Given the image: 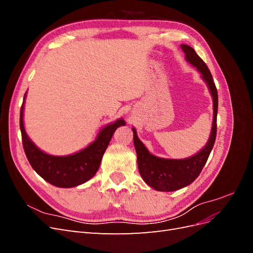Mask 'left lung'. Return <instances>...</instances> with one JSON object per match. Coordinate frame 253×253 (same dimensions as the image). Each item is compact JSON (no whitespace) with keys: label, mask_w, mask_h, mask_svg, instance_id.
<instances>
[{"label":"left lung","mask_w":253,"mask_h":253,"mask_svg":"<svg viewBox=\"0 0 253 253\" xmlns=\"http://www.w3.org/2000/svg\"><path fill=\"white\" fill-rule=\"evenodd\" d=\"M181 49L186 60L201 73L202 78L208 85L213 99V122L209 140L197 154L185 159H167L151 154L144 144L137 137L133 127L134 145L137 153V164L142 179L147 185L163 192L179 190L192 183L201 174L204 166L212 151L216 137V117L218 108V96L215 84L208 66L197 55L195 50L186 44H181Z\"/></svg>","instance_id":"obj_1"}]
</instances>
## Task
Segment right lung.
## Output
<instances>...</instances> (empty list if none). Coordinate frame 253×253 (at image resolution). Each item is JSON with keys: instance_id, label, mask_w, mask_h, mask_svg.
Here are the masks:
<instances>
[{"instance_id": "1", "label": "right lung", "mask_w": 253, "mask_h": 253, "mask_svg": "<svg viewBox=\"0 0 253 253\" xmlns=\"http://www.w3.org/2000/svg\"><path fill=\"white\" fill-rule=\"evenodd\" d=\"M24 101L20 111V128L26 157L33 169L43 179L59 188L77 187L93 177L99 169L114 132L120 126L126 125L124 119H118L114 124L104 126L99 132L96 140L85 149L72 155L53 156L41 151L27 136L23 124Z\"/></svg>"}]
</instances>
